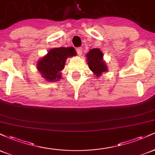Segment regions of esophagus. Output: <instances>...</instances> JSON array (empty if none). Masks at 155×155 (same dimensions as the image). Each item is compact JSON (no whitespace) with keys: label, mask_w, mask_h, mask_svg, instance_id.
Segmentation results:
<instances>
[{"label":"esophagus","mask_w":155,"mask_h":155,"mask_svg":"<svg viewBox=\"0 0 155 155\" xmlns=\"http://www.w3.org/2000/svg\"><path fill=\"white\" fill-rule=\"evenodd\" d=\"M76 52H77V54L79 55H81L82 54V48L78 47L77 49H76Z\"/></svg>","instance_id":"obj_1"}]
</instances>
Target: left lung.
<instances>
[{"label": "left lung", "instance_id": "8db88e82", "mask_svg": "<svg viewBox=\"0 0 155 155\" xmlns=\"http://www.w3.org/2000/svg\"><path fill=\"white\" fill-rule=\"evenodd\" d=\"M103 53L98 49H92L87 54L88 65L96 76H100L103 72L107 71V66L103 60Z\"/></svg>", "mask_w": 155, "mask_h": 155}]
</instances>
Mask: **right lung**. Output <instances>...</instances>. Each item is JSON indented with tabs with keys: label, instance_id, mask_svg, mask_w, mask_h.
<instances>
[{
	"label": "right lung",
	"instance_id": "obj_1",
	"mask_svg": "<svg viewBox=\"0 0 155 155\" xmlns=\"http://www.w3.org/2000/svg\"><path fill=\"white\" fill-rule=\"evenodd\" d=\"M74 55H76V51L73 47L51 49L37 64L39 72L47 81H58L61 79L60 71L65 66L66 58Z\"/></svg>",
	"mask_w": 155,
	"mask_h": 155
}]
</instances>
